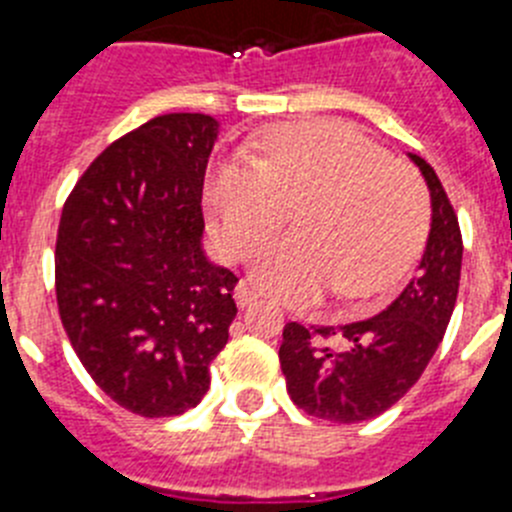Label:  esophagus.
<instances>
[{
    "mask_svg": "<svg viewBox=\"0 0 512 512\" xmlns=\"http://www.w3.org/2000/svg\"><path fill=\"white\" fill-rule=\"evenodd\" d=\"M234 301H237L239 308H247L257 301V293L252 290L250 283H245V280H242V283L234 288Z\"/></svg>",
    "mask_w": 512,
    "mask_h": 512,
    "instance_id": "1",
    "label": "esophagus"
}]
</instances>
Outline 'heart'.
I'll use <instances>...</instances> for the list:
<instances>
[{
	"instance_id": "heart-1",
	"label": "heart",
	"mask_w": 512,
	"mask_h": 512,
	"mask_svg": "<svg viewBox=\"0 0 512 512\" xmlns=\"http://www.w3.org/2000/svg\"><path fill=\"white\" fill-rule=\"evenodd\" d=\"M206 199L216 242L232 260L257 250L296 209L298 232L267 242L255 280L290 303L365 301L398 283L426 242L428 193L411 165L344 122L280 124L260 158L211 170Z\"/></svg>"
}]
</instances>
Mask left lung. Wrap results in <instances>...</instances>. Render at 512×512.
Here are the masks:
<instances>
[{
  "mask_svg": "<svg viewBox=\"0 0 512 512\" xmlns=\"http://www.w3.org/2000/svg\"><path fill=\"white\" fill-rule=\"evenodd\" d=\"M431 191V232L418 275L372 319L334 326L288 321L280 370L290 400L308 416L359 423L385 413L418 382L444 339L457 303L462 232L434 168L411 155ZM336 335L340 344L325 342Z\"/></svg>",
  "mask_w": 512,
  "mask_h": 512,
  "instance_id": "obj_1",
  "label": "left lung"
}]
</instances>
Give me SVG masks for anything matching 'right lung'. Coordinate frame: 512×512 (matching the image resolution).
Returning a JSON list of instances; mask_svg holds the SVG:
<instances>
[{
	"label": "right lung",
	"mask_w": 512,
	"mask_h": 512,
	"mask_svg": "<svg viewBox=\"0 0 512 512\" xmlns=\"http://www.w3.org/2000/svg\"><path fill=\"white\" fill-rule=\"evenodd\" d=\"M219 122L163 114L78 178L55 242V298L73 352L109 398L181 416L211 385L237 316V275L201 250L206 163Z\"/></svg>",
	"instance_id": "add662e5"
}]
</instances>
